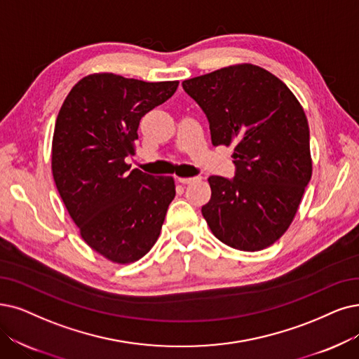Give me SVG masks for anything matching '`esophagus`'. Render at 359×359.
Returning a JSON list of instances; mask_svg holds the SVG:
<instances>
[{
    "label": "esophagus",
    "mask_w": 359,
    "mask_h": 359,
    "mask_svg": "<svg viewBox=\"0 0 359 359\" xmlns=\"http://www.w3.org/2000/svg\"><path fill=\"white\" fill-rule=\"evenodd\" d=\"M196 181H200V177H191V178L181 177V178H178V182H181V184H193Z\"/></svg>",
    "instance_id": "1"
}]
</instances>
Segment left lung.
I'll use <instances>...</instances> for the list:
<instances>
[{
	"mask_svg": "<svg viewBox=\"0 0 359 359\" xmlns=\"http://www.w3.org/2000/svg\"><path fill=\"white\" fill-rule=\"evenodd\" d=\"M182 88L206 113L213 146H234L236 177H209L202 208L213 236L257 252L287 231L312 175L309 126L281 79L250 63L185 79Z\"/></svg>",
	"mask_w": 359,
	"mask_h": 359,
	"instance_id": "1",
	"label": "left lung"
}]
</instances>
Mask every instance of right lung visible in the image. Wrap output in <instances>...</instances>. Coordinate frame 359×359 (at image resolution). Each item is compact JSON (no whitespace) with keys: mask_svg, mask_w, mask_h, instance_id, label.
Here are the masks:
<instances>
[{"mask_svg":"<svg viewBox=\"0 0 359 359\" xmlns=\"http://www.w3.org/2000/svg\"><path fill=\"white\" fill-rule=\"evenodd\" d=\"M178 83L93 74L75 83L57 114L55 187L83 241L114 264H133L154 246L175 197L174 178L130 172L125 157L135 154L141 118Z\"/></svg>","mask_w":359,"mask_h":359,"instance_id":"obj_1","label":"right lung"}]
</instances>
